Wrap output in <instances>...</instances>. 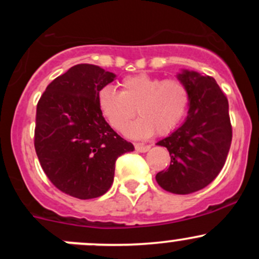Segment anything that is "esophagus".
<instances>
[{"label": "esophagus", "mask_w": 259, "mask_h": 259, "mask_svg": "<svg viewBox=\"0 0 259 259\" xmlns=\"http://www.w3.org/2000/svg\"><path fill=\"white\" fill-rule=\"evenodd\" d=\"M150 149V145H143V144H135V150L139 153H145Z\"/></svg>", "instance_id": "esophagus-1"}]
</instances>
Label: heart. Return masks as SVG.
I'll list each match as a JSON object with an SVG mask.
<instances>
[{"label": "heart", "instance_id": "1", "mask_svg": "<svg viewBox=\"0 0 259 259\" xmlns=\"http://www.w3.org/2000/svg\"><path fill=\"white\" fill-rule=\"evenodd\" d=\"M121 90L104 86L98 93V105L109 124L124 132L135 113L140 115L127 129L134 139H146L155 133L168 134L184 119L190 104L187 85L180 80L138 74L120 81Z\"/></svg>", "mask_w": 259, "mask_h": 259}]
</instances>
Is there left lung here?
<instances>
[{
  "label": "left lung",
  "instance_id": "obj_1",
  "mask_svg": "<svg viewBox=\"0 0 259 259\" xmlns=\"http://www.w3.org/2000/svg\"><path fill=\"white\" fill-rule=\"evenodd\" d=\"M178 80L189 90V110L182 126L156 143L168 149L170 165L155 179L166 192L190 194L221 173L231 148L232 125L228 100L213 77L183 70Z\"/></svg>",
  "mask_w": 259,
  "mask_h": 259
}]
</instances>
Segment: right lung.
<instances>
[{"instance_id": "1", "label": "right lung", "mask_w": 259, "mask_h": 259, "mask_svg": "<svg viewBox=\"0 0 259 259\" xmlns=\"http://www.w3.org/2000/svg\"><path fill=\"white\" fill-rule=\"evenodd\" d=\"M116 75L79 64L49 83L36 109L35 150L44 171L59 190L91 199L114 182L115 161L134 150L105 121L98 93Z\"/></svg>"}]
</instances>
